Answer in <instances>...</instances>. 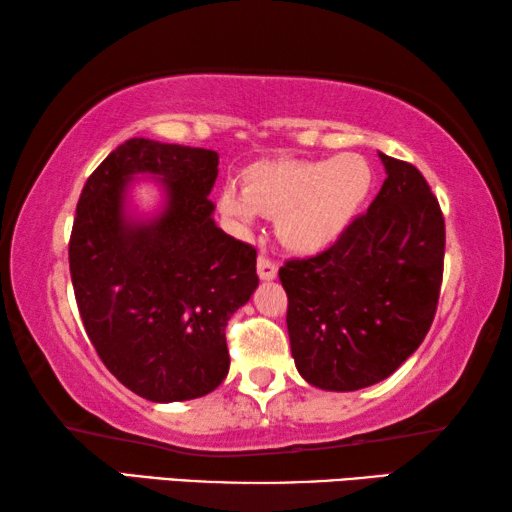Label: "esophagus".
Returning <instances> with one entry per match:
<instances>
[{
  "mask_svg": "<svg viewBox=\"0 0 512 512\" xmlns=\"http://www.w3.org/2000/svg\"><path fill=\"white\" fill-rule=\"evenodd\" d=\"M257 273L262 280H273V277L277 275L275 259H271L268 255H259L257 257Z\"/></svg>",
  "mask_w": 512,
  "mask_h": 512,
  "instance_id": "obj_1",
  "label": "esophagus"
}]
</instances>
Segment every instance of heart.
Masks as SVG:
<instances>
[{
	"instance_id": "1",
	"label": "heart",
	"mask_w": 512,
	"mask_h": 512,
	"mask_svg": "<svg viewBox=\"0 0 512 512\" xmlns=\"http://www.w3.org/2000/svg\"><path fill=\"white\" fill-rule=\"evenodd\" d=\"M370 185V164L357 153L332 160H266L250 164L241 189L225 187L219 207L244 235L253 230L257 214H264L275 219L282 244L316 253L348 228Z\"/></svg>"
}]
</instances>
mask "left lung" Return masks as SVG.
I'll list each match as a JSON object with an SVG mask.
<instances>
[{"label":"left lung","mask_w":512,"mask_h":512,"mask_svg":"<svg viewBox=\"0 0 512 512\" xmlns=\"http://www.w3.org/2000/svg\"><path fill=\"white\" fill-rule=\"evenodd\" d=\"M379 158L388 176L368 212L323 253L280 268L296 368L325 391H359L393 375L436 316L443 210L411 162Z\"/></svg>","instance_id":"1"}]
</instances>
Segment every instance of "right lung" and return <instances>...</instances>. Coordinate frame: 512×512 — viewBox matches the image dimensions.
Here are the masks:
<instances>
[{
  "label": "right lung",
  "mask_w": 512,
  "mask_h": 512,
  "mask_svg": "<svg viewBox=\"0 0 512 512\" xmlns=\"http://www.w3.org/2000/svg\"><path fill=\"white\" fill-rule=\"evenodd\" d=\"M216 167V151L133 137L90 173L76 205L69 273L83 327L103 366L151 402L194 400L221 384L225 325L259 284L255 246L212 221ZM133 172L168 187V210L149 226L123 216Z\"/></svg>",
  "instance_id": "1"
}]
</instances>
